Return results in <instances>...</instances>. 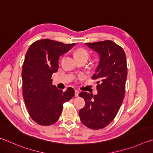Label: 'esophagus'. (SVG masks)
Wrapping results in <instances>:
<instances>
[{"mask_svg":"<svg viewBox=\"0 0 153 153\" xmlns=\"http://www.w3.org/2000/svg\"><path fill=\"white\" fill-rule=\"evenodd\" d=\"M79 91L75 90V94H74L75 97H79Z\"/></svg>","mask_w":153,"mask_h":153,"instance_id":"esophagus-1","label":"esophagus"}]
</instances>
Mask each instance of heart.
Here are the masks:
<instances>
[{
  "label": "heart",
  "instance_id": "b5f03b06",
  "mask_svg": "<svg viewBox=\"0 0 153 153\" xmlns=\"http://www.w3.org/2000/svg\"><path fill=\"white\" fill-rule=\"evenodd\" d=\"M74 55H75V57H76V58H88V56H89L88 52L84 49L76 50V52H75V53H74Z\"/></svg>",
  "mask_w": 153,
  "mask_h": 153
}]
</instances>
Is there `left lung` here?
<instances>
[{
  "instance_id": "8db88e82",
  "label": "left lung",
  "mask_w": 153,
  "mask_h": 153,
  "mask_svg": "<svg viewBox=\"0 0 153 153\" xmlns=\"http://www.w3.org/2000/svg\"><path fill=\"white\" fill-rule=\"evenodd\" d=\"M87 46L99 53L100 60L93 74L97 79V94L79 93L85 101L79 117L85 126L99 130L107 126L118 112L125 95L127 79L126 57L122 47L110 40L87 43Z\"/></svg>"
}]
</instances>
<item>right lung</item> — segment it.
Returning a JSON list of instances; mask_svg holds the SVG:
<instances>
[{"label":"right lung","instance_id":"obj_1","mask_svg":"<svg viewBox=\"0 0 153 153\" xmlns=\"http://www.w3.org/2000/svg\"><path fill=\"white\" fill-rule=\"evenodd\" d=\"M74 45L43 39L33 43L26 53L22 68L23 97L29 116L39 125L57 122L63 103L74 97L72 87L64 92L53 85L52 76L58 71L60 56Z\"/></svg>","mask_w":153,"mask_h":153}]
</instances>
